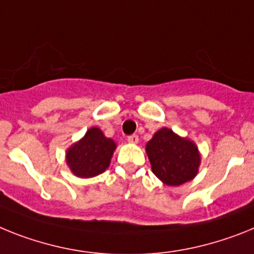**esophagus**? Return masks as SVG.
Segmentation results:
<instances>
[{"mask_svg": "<svg viewBox=\"0 0 254 254\" xmlns=\"http://www.w3.org/2000/svg\"><path fill=\"white\" fill-rule=\"evenodd\" d=\"M127 139L129 143H133V144H135V143H138L139 138H138V135H136V134H131V135H127Z\"/></svg>", "mask_w": 254, "mask_h": 254, "instance_id": "esophagus-1", "label": "esophagus"}]
</instances>
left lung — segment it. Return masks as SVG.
Returning a JSON list of instances; mask_svg holds the SVG:
<instances>
[{
	"instance_id": "left-lung-1",
	"label": "left lung",
	"mask_w": 254,
	"mask_h": 254,
	"mask_svg": "<svg viewBox=\"0 0 254 254\" xmlns=\"http://www.w3.org/2000/svg\"><path fill=\"white\" fill-rule=\"evenodd\" d=\"M147 154L152 171L158 179L171 187L189 182L197 175L200 156L193 142L162 127L147 143Z\"/></svg>"
}]
</instances>
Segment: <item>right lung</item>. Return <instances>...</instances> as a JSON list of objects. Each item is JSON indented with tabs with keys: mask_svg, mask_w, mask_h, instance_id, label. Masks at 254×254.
Instances as JSON below:
<instances>
[{
	"mask_svg": "<svg viewBox=\"0 0 254 254\" xmlns=\"http://www.w3.org/2000/svg\"><path fill=\"white\" fill-rule=\"evenodd\" d=\"M116 144L106 138L98 127H92L84 138L66 153V161L72 173L80 178L100 175L110 165Z\"/></svg>",
	"mask_w": 254,
	"mask_h": 254,
	"instance_id": "add662e5",
	"label": "right lung"
}]
</instances>
